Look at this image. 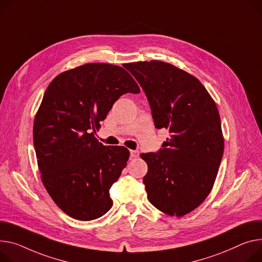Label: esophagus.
Instances as JSON below:
<instances>
[{"mask_svg": "<svg viewBox=\"0 0 262 262\" xmlns=\"http://www.w3.org/2000/svg\"><path fill=\"white\" fill-rule=\"evenodd\" d=\"M130 157L132 158H138L139 157V150H130Z\"/></svg>", "mask_w": 262, "mask_h": 262, "instance_id": "esophagus-1", "label": "esophagus"}]
</instances>
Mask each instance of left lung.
<instances>
[{"instance_id":"obj_1","label":"left lung","mask_w":262,"mask_h":262,"mask_svg":"<svg viewBox=\"0 0 262 262\" xmlns=\"http://www.w3.org/2000/svg\"><path fill=\"white\" fill-rule=\"evenodd\" d=\"M144 91L155 126L169 130L158 152L142 154L148 201L159 211L182 217L211 193L224 140L216 103L201 82L161 61L125 64Z\"/></svg>"}]
</instances>
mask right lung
I'll list each match as a JSON object with an SVG mask.
<instances>
[{"label": "right lung", "mask_w": 262, "mask_h": 262, "mask_svg": "<svg viewBox=\"0 0 262 262\" xmlns=\"http://www.w3.org/2000/svg\"><path fill=\"white\" fill-rule=\"evenodd\" d=\"M126 93L140 89L124 68L89 63L58 75L44 94L33 122L38 166L49 196L72 218L94 220L113 206L110 188L129 151L103 145L96 128Z\"/></svg>", "instance_id": "add662e5"}]
</instances>
